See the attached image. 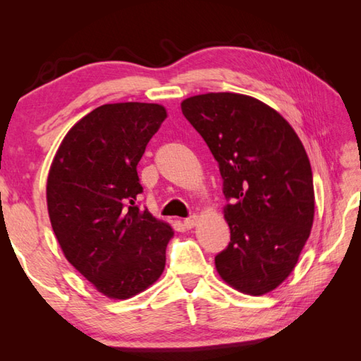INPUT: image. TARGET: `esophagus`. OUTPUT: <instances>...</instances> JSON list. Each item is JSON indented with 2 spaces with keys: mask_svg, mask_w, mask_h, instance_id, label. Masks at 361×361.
<instances>
[{
  "mask_svg": "<svg viewBox=\"0 0 361 361\" xmlns=\"http://www.w3.org/2000/svg\"><path fill=\"white\" fill-rule=\"evenodd\" d=\"M197 220H198V217L195 216V214H190L189 217H186L185 220H183V224H185L186 228H192L197 224Z\"/></svg>",
  "mask_w": 361,
  "mask_h": 361,
  "instance_id": "esophagus-1",
  "label": "esophagus"
}]
</instances>
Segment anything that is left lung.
Listing matches in <instances>:
<instances>
[{
	"instance_id": "8db88e82",
	"label": "left lung",
	"mask_w": 361,
	"mask_h": 361,
	"mask_svg": "<svg viewBox=\"0 0 361 361\" xmlns=\"http://www.w3.org/2000/svg\"><path fill=\"white\" fill-rule=\"evenodd\" d=\"M181 111L219 163L231 242L216 256L221 279L264 295L293 270L315 214L312 167L295 130L271 106L235 93H208Z\"/></svg>"
}]
</instances>
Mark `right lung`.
<instances>
[{
  "label": "right lung",
  "instance_id": "1",
  "mask_svg": "<svg viewBox=\"0 0 361 361\" xmlns=\"http://www.w3.org/2000/svg\"><path fill=\"white\" fill-rule=\"evenodd\" d=\"M166 116L158 104L97 106L52 161L46 198L54 234L68 262L109 298L141 293L164 270L173 231L136 203V166Z\"/></svg>",
  "mask_w": 361,
  "mask_h": 361
}]
</instances>
